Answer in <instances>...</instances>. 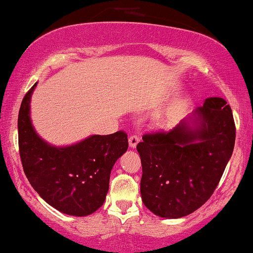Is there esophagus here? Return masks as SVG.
Listing matches in <instances>:
<instances>
[{"instance_id":"obj_1","label":"esophagus","mask_w":253,"mask_h":253,"mask_svg":"<svg viewBox=\"0 0 253 253\" xmlns=\"http://www.w3.org/2000/svg\"><path fill=\"white\" fill-rule=\"evenodd\" d=\"M140 140V137L138 136V134H132V136L129 137V144H130V147L134 148L137 146V144L139 143Z\"/></svg>"}]
</instances>
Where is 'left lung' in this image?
Wrapping results in <instances>:
<instances>
[{
	"label": "left lung",
	"instance_id": "obj_1",
	"mask_svg": "<svg viewBox=\"0 0 253 253\" xmlns=\"http://www.w3.org/2000/svg\"><path fill=\"white\" fill-rule=\"evenodd\" d=\"M198 127L183 121L170 131L145 133L138 143L144 205L155 215L177 219L213 195L233 154L236 126L222 98H207L195 110Z\"/></svg>",
	"mask_w": 253,
	"mask_h": 253
}]
</instances>
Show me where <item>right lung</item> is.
I'll return each instance as SVG.
<instances>
[{"instance_id": "1", "label": "right lung", "mask_w": 253, "mask_h": 253, "mask_svg": "<svg viewBox=\"0 0 253 253\" xmlns=\"http://www.w3.org/2000/svg\"><path fill=\"white\" fill-rule=\"evenodd\" d=\"M36 85L24 96L18 114L24 172L33 189L54 209L69 215H88L105 202L113 166L129 146L127 134L121 130L107 136L94 134L68 147L50 146L31 124L30 100Z\"/></svg>"}]
</instances>
